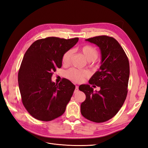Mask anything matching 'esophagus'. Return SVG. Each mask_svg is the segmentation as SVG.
I'll use <instances>...</instances> for the list:
<instances>
[{
	"label": "esophagus",
	"instance_id": "1",
	"mask_svg": "<svg viewBox=\"0 0 148 148\" xmlns=\"http://www.w3.org/2000/svg\"><path fill=\"white\" fill-rule=\"evenodd\" d=\"M78 90H79V89H78V86H76V87H75V91H74V92H75V93H76V92H77L78 91Z\"/></svg>",
	"mask_w": 148,
	"mask_h": 148
}]
</instances>
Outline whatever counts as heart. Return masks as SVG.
Here are the masks:
<instances>
[{
	"mask_svg": "<svg viewBox=\"0 0 148 148\" xmlns=\"http://www.w3.org/2000/svg\"><path fill=\"white\" fill-rule=\"evenodd\" d=\"M79 51L84 56L85 59L88 61L89 66H94L97 65L96 59L98 56V51L95 47L91 45H84L79 49ZM72 54L73 51L71 49L64 53L62 58L63 64L66 65L70 64ZM65 75L67 78L77 83L83 82L85 78H88L90 75L89 71L86 70H78L75 68H71L66 70Z\"/></svg>",
	"mask_w": 148,
	"mask_h": 148,
	"instance_id": "1",
	"label": "heart"
}]
</instances>
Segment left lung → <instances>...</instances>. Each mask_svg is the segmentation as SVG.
Returning a JSON list of instances; mask_svg holds the SVG:
<instances>
[{"mask_svg": "<svg viewBox=\"0 0 148 148\" xmlns=\"http://www.w3.org/2000/svg\"><path fill=\"white\" fill-rule=\"evenodd\" d=\"M95 44L101 52V65L89 83L101 88L95 92L89 84H82L79 89L86 95L81 104V113L93 122L102 123L117 114L126 99L130 75L128 59L119 42L108 36L86 39Z\"/></svg>", "mask_w": 148, "mask_h": 148, "instance_id": "obj_1", "label": "left lung"}]
</instances>
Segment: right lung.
<instances>
[{"mask_svg": "<svg viewBox=\"0 0 148 148\" xmlns=\"http://www.w3.org/2000/svg\"><path fill=\"white\" fill-rule=\"evenodd\" d=\"M78 39L57 37L38 39L25 52L18 81L22 103L36 119L48 122L65 112L75 86L65 78L56 84L51 78L56 69L61 68L64 53Z\"/></svg>", "mask_w": 148, "mask_h": 148, "instance_id": "right-lung-1", "label": "right lung"}]
</instances>
